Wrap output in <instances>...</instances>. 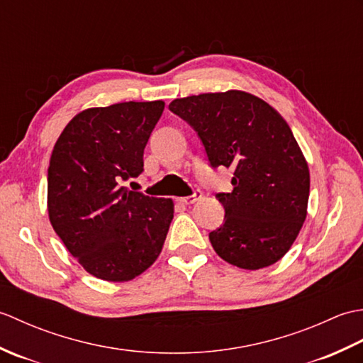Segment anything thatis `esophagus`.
<instances>
[{"label":"esophagus","mask_w":363,"mask_h":363,"mask_svg":"<svg viewBox=\"0 0 363 363\" xmlns=\"http://www.w3.org/2000/svg\"><path fill=\"white\" fill-rule=\"evenodd\" d=\"M203 196V194L199 190H195L194 194H191L190 196H184V198H177V203H181V204H194V203H196L199 198Z\"/></svg>","instance_id":"34e87169"}]
</instances>
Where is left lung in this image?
Wrapping results in <instances>:
<instances>
[{
    "instance_id": "left-lung-1",
    "label": "left lung",
    "mask_w": 363,
    "mask_h": 363,
    "mask_svg": "<svg viewBox=\"0 0 363 363\" xmlns=\"http://www.w3.org/2000/svg\"><path fill=\"white\" fill-rule=\"evenodd\" d=\"M195 129L209 165L234 169L233 191L217 194L225 221L209 240L230 265L259 269L285 256L307 215L309 167L290 126L264 99L240 90L169 103Z\"/></svg>"
}]
</instances>
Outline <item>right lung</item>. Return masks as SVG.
Returning <instances> with one entry per match:
<instances>
[{"label": "right lung", "instance_id": "obj_1", "mask_svg": "<svg viewBox=\"0 0 363 363\" xmlns=\"http://www.w3.org/2000/svg\"><path fill=\"white\" fill-rule=\"evenodd\" d=\"M164 101L82 111L57 138L48 167L52 229L87 273L125 282L159 257L173 220L169 198L123 182L143 172V151Z\"/></svg>", "mask_w": 363, "mask_h": 363}]
</instances>
